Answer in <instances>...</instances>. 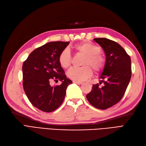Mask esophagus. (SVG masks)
Instances as JSON below:
<instances>
[{
  "instance_id": "obj_1",
  "label": "esophagus",
  "mask_w": 146,
  "mask_h": 146,
  "mask_svg": "<svg viewBox=\"0 0 146 146\" xmlns=\"http://www.w3.org/2000/svg\"><path fill=\"white\" fill-rule=\"evenodd\" d=\"M74 83H76V84H78V85H82V82H78V81H73V82Z\"/></svg>"
}]
</instances>
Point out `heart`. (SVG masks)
I'll return each mask as SVG.
<instances>
[{
	"mask_svg": "<svg viewBox=\"0 0 146 146\" xmlns=\"http://www.w3.org/2000/svg\"><path fill=\"white\" fill-rule=\"evenodd\" d=\"M73 49L78 53L85 55L82 63V64L85 66L80 68H71L67 72L68 78L74 81H84L92 75V69L90 66L96 72H100L103 70L105 60L100 54L101 49L99 46L91 42L85 41L76 44ZM58 60L61 67L64 68L69 67L71 63L70 51L67 49L62 51L59 56Z\"/></svg>",
	"mask_w": 146,
	"mask_h": 146,
	"instance_id": "heart-1",
	"label": "heart"
}]
</instances>
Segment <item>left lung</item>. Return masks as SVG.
<instances>
[{"label":"left lung","instance_id":"1","mask_svg":"<svg viewBox=\"0 0 146 146\" xmlns=\"http://www.w3.org/2000/svg\"><path fill=\"white\" fill-rule=\"evenodd\" d=\"M94 41L104 49L106 59L98 77L100 83L93 85L86 97L92 106L105 110L117 104L124 95L131 78V60L117 42L104 38Z\"/></svg>","mask_w":146,"mask_h":146}]
</instances>
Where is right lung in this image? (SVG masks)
Instances as JSON below:
<instances>
[{
	"label": "right lung",
	"mask_w": 146,
	"mask_h": 146,
	"mask_svg": "<svg viewBox=\"0 0 146 146\" xmlns=\"http://www.w3.org/2000/svg\"><path fill=\"white\" fill-rule=\"evenodd\" d=\"M70 42L53 41L36 48L23 65V88L31 103L40 110L51 112L63 103L68 86L72 83L66 78L59 63L61 52ZM52 80L61 81L52 87Z\"/></svg>",
	"instance_id": "right-lung-1"
}]
</instances>
